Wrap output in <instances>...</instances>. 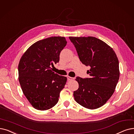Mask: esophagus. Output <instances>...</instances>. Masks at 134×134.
<instances>
[{"label":"esophagus","instance_id":"1","mask_svg":"<svg viewBox=\"0 0 134 134\" xmlns=\"http://www.w3.org/2000/svg\"><path fill=\"white\" fill-rule=\"evenodd\" d=\"M67 79L69 81L73 80L74 79V78H72V77H69V76H67Z\"/></svg>","mask_w":134,"mask_h":134}]
</instances>
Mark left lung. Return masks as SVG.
Masks as SVG:
<instances>
[{"instance_id":"obj_1","label":"left lung","mask_w":134,"mask_h":134,"mask_svg":"<svg viewBox=\"0 0 134 134\" xmlns=\"http://www.w3.org/2000/svg\"><path fill=\"white\" fill-rule=\"evenodd\" d=\"M69 38L80 61L90 67L88 71L90 78L78 77L75 79L79 88L73 92L74 100L86 108H99L112 96L118 83L120 74L118 57L112 48L95 37Z\"/></svg>"}]
</instances>
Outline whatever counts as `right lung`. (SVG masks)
Returning <instances> with one entry per match:
<instances>
[{"label":"right lung","instance_id":"1","mask_svg":"<svg viewBox=\"0 0 134 134\" xmlns=\"http://www.w3.org/2000/svg\"><path fill=\"white\" fill-rule=\"evenodd\" d=\"M66 44L65 37H49L32 44L21 58L19 82L23 93L34 108L48 110L59 101L67 78L55 73L51 67L59 62L61 51Z\"/></svg>","mask_w":134,"mask_h":134}]
</instances>
